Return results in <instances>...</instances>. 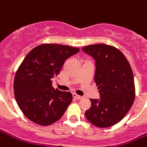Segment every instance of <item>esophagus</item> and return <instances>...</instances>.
<instances>
[{
  "instance_id": "esophagus-1",
  "label": "esophagus",
  "mask_w": 147,
  "mask_h": 147,
  "mask_svg": "<svg viewBox=\"0 0 147 147\" xmlns=\"http://www.w3.org/2000/svg\"><path fill=\"white\" fill-rule=\"evenodd\" d=\"M72 96H73L74 98L77 99V100H79V99L82 98V97H81V96L78 95V94H75V93H73V94H72Z\"/></svg>"
}]
</instances>
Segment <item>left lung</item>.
Here are the masks:
<instances>
[{
	"instance_id": "obj_1",
	"label": "left lung",
	"mask_w": 147,
	"mask_h": 147,
	"mask_svg": "<svg viewBox=\"0 0 147 147\" xmlns=\"http://www.w3.org/2000/svg\"><path fill=\"white\" fill-rule=\"evenodd\" d=\"M82 49L95 60L94 82L101 97L90 99L91 106L85 116L94 126H113L125 117L135 100L131 67L122 52L113 45L95 44Z\"/></svg>"
}]
</instances>
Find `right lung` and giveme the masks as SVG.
<instances>
[{
    "label": "right lung",
    "instance_id": "right-lung-1",
    "mask_svg": "<svg viewBox=\"0 0 147 147\" xmlns=\"http://www.w3.org/2000/svg\"><path fill=\"white\" fill-rule=\"evenodd\" d=\"M80 49L60 44H42L29 52L16 71L14 94L19 107L34 123L47 126L60 120L72 101L70 92L52 86L64 61Z\"/></svg>",
    "mask_w": 147,
    "mask_h": 147
}]
</instances>
